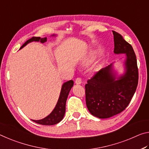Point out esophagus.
<instances>
[{"label": "esophagus", "instance_id": "esophagus-1", "mask_svg": "<svg viewBox=\"0 0 149 149\" xmlns=\"http://www.w3.org/2000/svg\"><path fill=\"white\" fill-rule=\"evenodd\" d=\"M75 83L77 84H80L82 83V80L80 78H77L76 80H75Z\"/></svg>", "mask_w": 149, "mask_h": 149}]
</instances>
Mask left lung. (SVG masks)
<instances>
[{"mask_svg": "<svg viewBox=\"0 0 149 149\" xmlns=\"http://www.w3.org/2000/svg\"><path fill=\"white\" fill-rule=\"evenodd\" d=\"M112 32L114 53L126 54L125 72L117 77L111 64L96 72L85 85L87 108L92 115L100 119L123 111L130 103L138 84L137 63L132 46L121 34Z\"/></svg>", "mask_w": 149, "mask_h": 149, "instance_id": "obj_1", "label": "left lung"}]
</instances>
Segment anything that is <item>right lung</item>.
Here are the masks:
<instances>
[{"label": "right lung", "instance_id": "right-lung-1", "mask_svg": "<svg viewBox=\"0 0 149 149\" xmlns=\"http://www.w3.org/2000/svg\"><path fill=\"white\" fill-rule=\"evenodd\" d=\"M54 36L55 35H53V36ZM46 41H47V38H41L40 37H33L26 41L20 49L24 47L28 43H30L31 41H40L41 43H44ZM73 84H74V82L72 80L66 82L63 84L57 103L56 104L54 109L49 115L42 119H40V120H33V119H31V120L34 122L44 125H52L59 123L65 116L66 102H67L68 95H69L71 88L73 86Z\"/></svg>", "mask_w": 149, "mask_h": 149}]
</instances>
